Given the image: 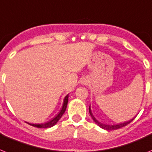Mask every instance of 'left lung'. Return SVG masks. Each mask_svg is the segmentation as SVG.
Listing matches in <instances>:
<instances>
[{
  "instance_id": "left-lung-1",
  "label": "left lung",
  "mask_w": 152,
  "mask_h": 152,
  "mask_svg": "<svg viewBox=\"0 0 152 152\" xmlns=\"http://www.w3.org/2000/svg\"><path fill=\"white\" fill-rule=\"evenodd\" d=\"M89 112H90V115H91V117H92L93 120L95 122L96 124H97V125L99 126L101 128H102V129H107V130L118 129H119V128H122V127H123V126H125L128 125L129 123H131L132 121L134 120V119H131V120L128 121V122H126V123H120V124H118V125H105V124H103V123L98 122V121H97V119L94 118V116L93 114H92V112H91V108H89Z\"/></svg>"
}]
</instances>
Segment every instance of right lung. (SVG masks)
<instances>
[{"label":"right lung","mask_w":152,"mask_h":152,"mask_svg":"<svg viewBox=\"0 0 152 152\" xmlns=\"http://www.w3.org/2000/svg\"><path fill=\"white\" fill-rule=\"evenodd\" d=\"M68 98H69V94L67 96H65V99H64V102H63V106H62V108H61V110L60 111L58 115L56 117H55L54 119H52L50 122H48L47 123H44V124H30V123H27L29 125L33 126H35V127L37 128H49L53 126L54 125H55L57 123H58V121L59 119H61V117L62 116V115L64 114V112H65V109H66V107H67V104H68Z\"/></svg>","instance_id":"1"}]
</instances>
